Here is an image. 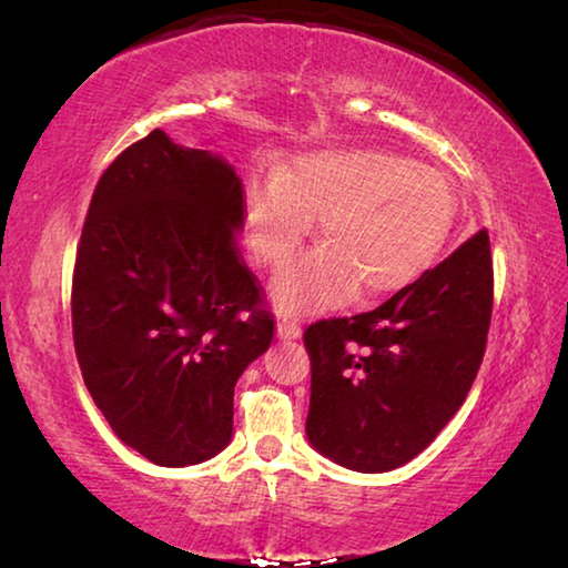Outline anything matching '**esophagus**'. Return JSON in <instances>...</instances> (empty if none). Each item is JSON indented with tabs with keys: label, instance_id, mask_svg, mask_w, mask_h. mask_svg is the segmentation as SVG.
Wrapping results in <instances>:
<instances>
[{
	"label": "esophagus",
	"instance_id": "esophagus-1",
	"mask_svg": "<svg viewBox=\"0 0 568 568\" xmlns=\"http://www.w3.org/2000/svg\"><path fill=\"white\" fill-rule=\"evenodd\" d=\"M277 338H283V341L301 338V323H297L295 318H283L281 323H277Z\"/></svg>",
	"mask_w": 568,
	"mask_h": 568
}]
</instances>
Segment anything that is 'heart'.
<instances>
[{
  "label": "heart",
  "instance_id": "obj_1",
  "mask_svg": "<svg viewBox=\"0 0 568 568\" xmlns=\"http://www.w3.org/2000/svg\"><path fill=\"white\" fill-rule=\"evenodd\" d=\"M247 235L257 261L283 271L321 220L311 257L275 285L287 313L388 295L436 261L454 230L458 197L434 168L388 150H331L303 158L293 172L253 182L245 197Z\"/></svg>",
  "mask_w": 568,
  "mask_h": 568
}]
</instances>
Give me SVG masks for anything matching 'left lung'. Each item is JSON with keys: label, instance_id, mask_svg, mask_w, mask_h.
Here are the masks:
<instances>
[{"label": "left lung", "instance_id": "1", "mask_svg": "<svg viewBox=\"0 0 568 568\" xmlns=\"http://www.w3.org/2000/svg\"><path fill=\"white\" fill-rule=\"evenodd\" d=\"M491 311V243L478 230L376 311L307 325L311 444L363 474L416 458L464 406Z\"/></svg>", "mask_w": 568, "mask_h": 568}]
</instances>
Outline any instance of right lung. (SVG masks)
<instances>
[{"mask_svg":"<svg viewBox=\"0 0 568 568\" xmlns=\"http://www.w3.org/2000/svg\"><path fill=\"white\" fill-rule=\"evenodd\" d=\"M243 217L235 170L160 128L92 192L72 273L77 363L118 438L158 466L227 446L235 383L273 341L237 247Z\"/></svg>","mask_w":568,"mask_h":568,"instance_id":"1","label":"right lung"}]
</instances>
